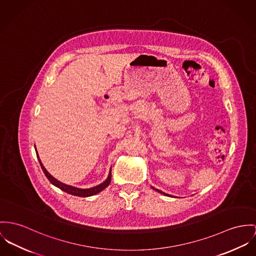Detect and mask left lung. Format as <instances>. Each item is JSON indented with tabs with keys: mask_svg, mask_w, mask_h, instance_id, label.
I'll return each mask as SVG.
<instances>
[{
	"mask_svg": "<svg viewBox=\"0 0 256 256\" xmlns=\"http://www.w3.org/2000/svg\"><path fill=\"white\" fill-rule=\"evenodd\" d=\"M154 190H156V191H158V193H160V194H164V195H166V196H170V195H168V194H166V193H164V192H162V191H160V190H158V189H155L154 187H152Z\"/></svg>",
	"mask_w": 256,
	"mask_h": 256,
	"instance_id": "obj_1",
	"label": "left lung"
}]
</instances>
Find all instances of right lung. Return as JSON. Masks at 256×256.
<instances>
[{"instance_id": "add662e5", "label": "right lung", "mask_w": 256, "mask_h": 256, "mask_svg": "<svg viewBox=\"0 0 256 256\" xmlns=\"http://www.w3.org/2000/svg\"><path fill=\"white\" fill-rule=\"evenodd\" d=\"M35 148H36V147H35ZM37 157H38V160H39L40 168H42V170L44 176L50 180V182L52 185L56 186L60 190L66 192V193H68V194H70V195H74V196H78V197H90V196H94V195L98 194L99 192H101L102 190H104V189L110 184V182H111V170H110L109 176L107 177V179H106L104 182H102L101 184H99L98 186H94V187H92V188L80 189V188H77V187H74V186H71V185L64 184V183L58 181V179H56L54 177L52 176L48 172V170L44 168V166H42V162H40V160L38 153H37Z\"/></svg>"}]
</instances>
